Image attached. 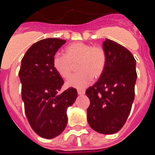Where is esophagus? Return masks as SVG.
<instances>
[{
    "instance_id": "obj_1",
    "label": "esophagus",
    "mask_w": 155,
    "mask_h": 155,
    "mask_svg": "<svg viewBox=\"0 0 155 155\" xmlns=\"http://www.w3.org/2000/svg\"><path fill=\"white\" fill-rule=\"evenodd\" d=\"M78 94L79 95H83V94H85V91L84 90H78Z\"/></svg>"
}]
</instances>
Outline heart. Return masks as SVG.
I'll use <instances>...</instances> for the list:
<instances>
[{
    "label": "heart",
    "instance_id": "heart-1",
    "mask_svg": "<svg viewBox=\"0 0 155 155\" xmlns=\"http://www.w3.org/2000/svg\"><path fill=\"white\" fill-rule=\"evenodd\" d=\"M65 54L57 53L53 56V66L63 78L71 75L73 64H77L79 73L74 74L66 83L68 87L84 89L94 78H98L105 69L106 57L100 46H93L84 42H75L65 49Z\"/></svg>",
    "mask_w": 155,
    "mask_h": 155
}]
</instances>
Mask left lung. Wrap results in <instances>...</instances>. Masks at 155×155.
<instances>
[{"instance_id":"left-lung-1","label":"left lung","mask_w":155,"mask_h":155,"mask_svg":"<svg viewBox=\"0 0 155 155\" xmlns=\"http://www.w3.org/2000/svg\"><path fill=\"white\" fill-rule=\"evenodd\" d=\"M106 61L98 81L86 90L90 99L87 120L90 127L103 134L117 133L125 124L134 100L136 61L124 46L104 41Z\"/></svg>"}]
</instances>
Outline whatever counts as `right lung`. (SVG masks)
I'll list each match as a JSON object with an SVG mask.
<instances>
[{"label": "right lung", "instance_id": "add662e5", "mask_svg": "<svg viewBox=\"0 0 155 155\" xmlns=\"http://www.w3.org/2000/svg\"><path fill=\"white\" fill-rule=\"evenodd\" d=\"M66 40L48 38L34 43L21 60L18 76L21 98L30 126L41 137L52 139L68 124V108L75 102L74 87L59 94L64 84L53 66V58Z\"/></svg>", "mask_w": 155, "mask_h": 155}]
</instances>
